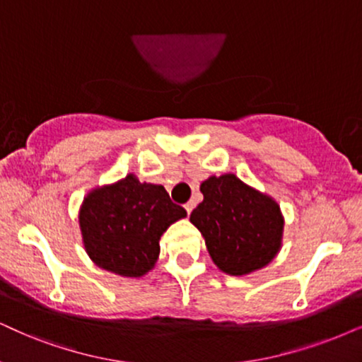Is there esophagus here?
Masks as SVG:
<instances>
[{"mask_svg":"<svg viewBox=\"0 0 362 362\" xmlns=\"http://www.w3.org/2000/svg\"><path fill=\"white\" fill-rule=\"evenodd\" d=\"M184 207H185V210H187V214L190 215L192 210H194V202H187V204L184 205Z\"/></svg>","mask_w":362,"mask_h":362,"instance_id":"1","label":"esophagus"}]
</instances>
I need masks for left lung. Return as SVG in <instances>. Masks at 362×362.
Masks as SVG:
<instances>
[{
  "instance_id": "obj_1",
  "label": "left lung",
  "mask_w": 362,
  "mask_h": 362,
  "mask_svg": "<svg viewBox=\"0 0 362 362\" xmlns=\"http://www.w3.org/2000/svg\"><path fill=\"white\" fill-rule=\"evenodd\" d=\"M204 200L190 214L214 264L228 276H247L269 265L282 249L284 215L271 195L234 173L200 184Z\"/></svg>"
}]
</instances>
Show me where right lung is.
<instances>
[{"instance_id":"right-lung-1","label":"right lung","mask_w":362,"mask_h":362,"mask_svg":"<svg viewBox=\"0 0 362 362\" xmlns=\"http://www.w3.org/2000/svg\"><path fill=\"white\" fill-rule=\"evenodd\" d=\"M185 217V209L173 204L162 185L128 173L83 197L78 226L91 262L117 276L139 279L157 264L160 237Z\"/></svg>"}]
</instances>
